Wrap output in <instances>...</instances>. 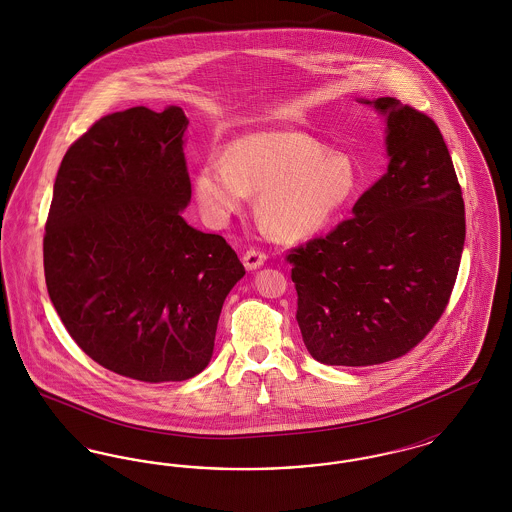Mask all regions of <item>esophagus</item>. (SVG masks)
<instances>
[{
	"label": "esophagus",
	"instance_id": "1",
	"mask_svg": "<svg viewBox=\"0 0 512 512\" xmlns=\"http://www.w3.org/2000/svg\"><path fill=\"white\" fill-rule=\"evenodd\" d=\"M267 261V255L259 249H247L244 253V265L247 270L263 267Z\"/></svg>",
	"mask_w": 512,
	"mask_h": 512
}]
</instances>
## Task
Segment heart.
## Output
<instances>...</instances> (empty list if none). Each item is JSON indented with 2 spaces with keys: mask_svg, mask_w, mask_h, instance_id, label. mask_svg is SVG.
<instances>
[{
  "mask_svg": "<svg viewBox=\"0 0 512 512\" xmlns=\"http://www.w3.org/2000/svg\"><path fill=\"white\" fill-rule=\"evenodd\" d=\"M361 188L349 153L295 130L253 132L234 140L224 159L195 176L197 203L215 226L226 224L259 192L255 211L286 242L307 240L340 219Z\"/></svg>",
  "mask_w": 512,
  "mask_h": 512,
  "instance_id": "1",
  "label": "heart"
}]
</instances>
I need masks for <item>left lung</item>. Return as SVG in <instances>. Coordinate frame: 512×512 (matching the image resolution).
<instances>
[{
    "mask_svg": "<svg viewBox=\"0 0 512 512\" xmlns=\"http://www.w3.org/2000/svg\"><path fill=\"white\" fill-rule=\"evenodd\" d=\"M365 103L386 119L388 171L349 219L286 255L301 336L324 365L409 353L443 315L463 255V192L438 124L399 99Z\"/></svg>",
    "mask_w": 512,
    "mask_h": 512,
    "instance_id": "left-lung-1",
    "label": "left lung"
}]
</instances>
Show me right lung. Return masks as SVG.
Wrapping results in <instances>:
<instances>
[{
  "label": "right lung",
  "instance_id": "1",
  "mask_svg": "<svg viewBox=\"0 0 512 512\" xmlns=\"http://www.w3.org/2000/svg\"><path fill=\"white\" fill-rule=\"evenodd\" d=\"M186 128L176 105L94 122L61 161L44 234L49 299L71 338L149 384L209 365L222 303L245 274L222 236L182 219Z\"/></svg>",
  "mask_w": 512,
  "mask_h": 512
}]
</instances>
